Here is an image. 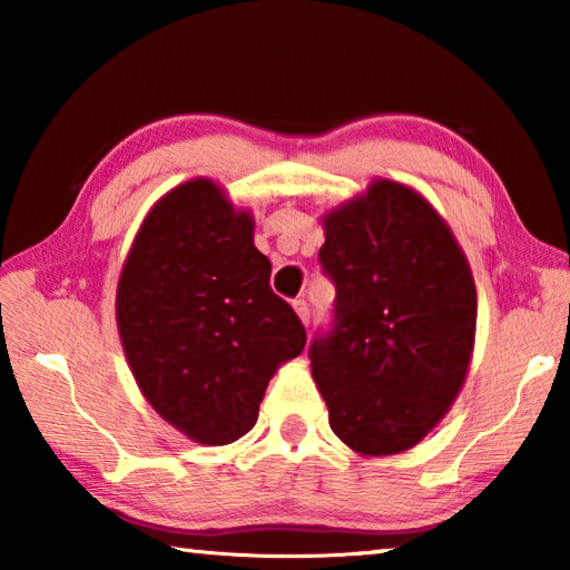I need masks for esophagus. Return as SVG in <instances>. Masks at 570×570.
<instances>
[{
    "instance_id": "1",
    "label": "esophagus",
    "mask_w": 570,
    "mask_h": 570,
    "mask_svg": "<svg viewBox=\"0 0 570 570\" xmlns=\"http://www.w3.org/2000/svg\"><path fill=\"white\" fill-rule=\"evenodd\" d=\"M294 308H296L298 320H302L304 324H308V320H312V308H308V304L304 302V298H296V302H294Z\"/></svg>"
}]
</instances>
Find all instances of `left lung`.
<instances>
[{
	"instance_id": "left-lung-1",
	"label": "left lung",
	"mask_w": 570,
	"mask_h": 570,
	"mask_svg": "<svg viewBox=\"0 0 570 570\" xmlns=\"http://www.w3.org/2000/svg\"><path fill=\"white\" fill-rule=\"evenodd\" d=\"M332 330L308 346L334 435L362 455L410 450L465 382L478 296L445 220L420 193L374 180L324 218Z\"/></svg>"
}]
</instances>
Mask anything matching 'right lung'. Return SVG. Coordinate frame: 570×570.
<instances>
[{
  "instance_id": "1",
  "label": "right lung",
  "mask_w": 570,
  "mask_h": 570,
  "mask_svg": "<svg viewBox=\"0 0 570 570\" xmlns=\"http://www.w3.org/2000/svg\"><path fill=\"white\" fill-rule=\"evenodd\" d=\"M268 276L254 220L206 178L153 206L122 266L118 330L132 377L200 445L244 438L276 366L304 350V324Z\"/></svg>"
}]
</instances>
